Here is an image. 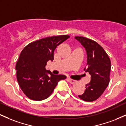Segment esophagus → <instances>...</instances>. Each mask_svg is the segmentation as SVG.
Listing matches in <instances>:
<instances>
[{"label":"esophagus","instance_id":"34e87169","mask_svg":"<svg viewBox=\"0 0 126 126\" xmlns=\"http://www.w3.org/2000/svg\"><path fill=\"white\" fill-rule=\"evenodd\" d=\"M67 80H68V82H69L70 83H71V84H75V83H76V82H77L76 80H73V79H70V78H68Z\"/></svg>","mask_w":126,"mask_h":126}]
</instances>
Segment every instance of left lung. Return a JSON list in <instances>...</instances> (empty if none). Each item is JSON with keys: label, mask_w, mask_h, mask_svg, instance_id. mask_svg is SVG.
I'll use <instances>...</instances> for the list:
<instances>
[{"label": "left lung", "mask_w": 126, "mask_h": 126, "mask_svg": "<svg viewBox=\"0 0 126 126\" xmlns=\"http://www.w3.org/2000/svg\"><path fill=\"white\" fill-rule=\"evenodd\" d=\"M85 48L87 64L85 72L91 75V82L86 85L84 93L78 95L87 102L95 101L101 96L110 82L111 61L104 48L96 41L83 37H75Z\"/></svg>", "instance_id": "left-lung-1"}]
</instances>
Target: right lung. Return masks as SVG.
I'll list each match as a JSON object with an SVG mask.
<instances>
[{"label":"right lung","mask_w":126,"mask_h":126,"mask_svg":"<svg viewBox=\"0 0 126 126\" xmlns=\"http://www.w3.org/2000/svg\"><path fill=\"white\" fill-rule=\"evenodd\" d=\"M69 37L67 35L46 37L32 42L22 50L16 64V78L28 98L34 101L46 99L51 95L58 82L66 79L65 75H53L46 70V66L48 60L54 59L55 49Z\"/></svg>","instance_id":"right-lung-1"}]
</instances>
